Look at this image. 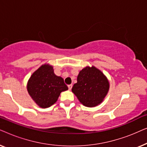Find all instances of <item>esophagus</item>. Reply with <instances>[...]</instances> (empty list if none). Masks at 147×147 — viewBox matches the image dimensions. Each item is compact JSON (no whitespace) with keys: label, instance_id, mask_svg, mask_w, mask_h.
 <instances>
[{"label":"esophagus","instance_id":"obj_1","mask_svg":"<svg viewBox=\"0 0 147 147\" xmlns=\"http://www.w3.org/2000/svg\"><path fill=\"white\" fill-rule=\"evenodd\" d=\"M68 88H69V90H71V88H72V85L71 84H70V85H68Z\"/></svg>","mask_w":147,"mask_h":147}]
</instances>
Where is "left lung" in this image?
<instances>
[{
  "label": "left lung",
  "mask_w": 147,
  "mask_h": 147,
  "mask_svg": "<svg viewBox=\"0 0 147 147\" xmlns=\"http://www.w3.org/2000/svg\"><path fill=\"white\" fill-rule=\"evenodd\" d=\"M110 88L106 76L94 66H86L80 71L71 91L84 106L95 107L103 102Z\"/></svg>",
  "instance_id": "left-lung-1"
}]
</instances>
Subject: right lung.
<instances>
[{
	"label": "right lung",
	"mask_w": 147,
	"mask_h": 147,
	"mask_svg": "<svg viewBox=\"0 0 147 147\" xmlns=\"http://www.w3.org/2000/svg\"><path fill=\"white\" fill-rule=\"evenodd\" d=\"M27 89L33 101L39 107L46 108L55 104L61 92L68 88L63 78L54 74L53 66L45 63L31 76Z\"/></svg>",
	"instance_id": "1"
}]
</instances>
